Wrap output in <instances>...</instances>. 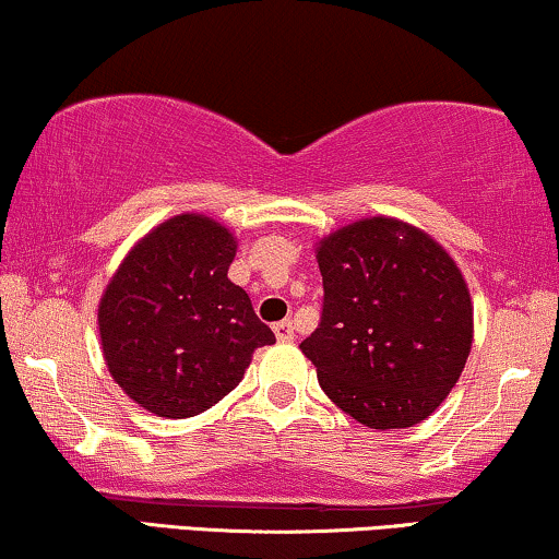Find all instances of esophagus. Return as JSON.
Segmentation results:
<instances>
[{
  "label": "esophagus",
  "mask_w": 559,
  "mask_h": 559,
  "mask_svg": "<svg viewBox=\"0 0 559 559\" xmlns=\"http://www.w3.org/2000/svg\"><path fill=\"white\" fill-rule=\"evenodd\" d=\"M274 335H277V341H282V343L295 341L293 320H280V323H274Z\"/></svg>",
  "instance_id": "1"
}]
</instances>
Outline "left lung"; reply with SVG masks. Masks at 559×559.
<instances>
[{
  "mask_svg": "<svg viewBox=\"0 0 559 559\" xmlns=\"http://www.w3.org/2000/svg\"><path fill=\"white\" fill-rule=\"evenodd\" d=\"M320 323L300 343L323 392L373 430L430 417L473 341L463 274L440 243L394 218L356 221L320 241Z\"/></svg>",
  "mask_w": 559,
  "mask_h": 559,
  "instance_id": "left-lung-1",
  "label": "left lung"
}]
</instances>
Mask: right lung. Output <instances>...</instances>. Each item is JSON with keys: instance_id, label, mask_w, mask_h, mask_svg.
<instances>
[{"instance_id": "add662e5", "label": "right lung", "mask_w": 559, "mask_h": 559, "mask_svg": "<svg viewBox=\"0 0 559 559\" xmlns=\"http://www.w3.org/2000/svg\"><path fill=\"white\" fill-rule=\"evenodd\" d=\"M236 241L216 221L182 213L144 236L98 305L104 358L140 407L193 417L239 384L274 333L228 280Z\"/></svg>"}]
</instances>
